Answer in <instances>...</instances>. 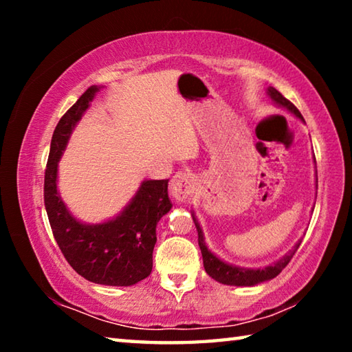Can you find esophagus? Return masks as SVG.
Returning <instances> with one entry per match:
<instances>
[{
	"mask_svg": "<svg viewBox=\"0 0 352 352\" xmlns=\"http://www.w3.org/2000/svg\"><path fill=\"white\" fill-rule=\"evenodd\" d=\"M195 178L189 172H178L170 180V194L178 201H184L190 197L195 189Z\"/></svg>",
	"mask_w": 352,
	"mask_h": 352,
	"instance_id": "esophagus-1",
	"label": "esophagus"
}]
</instances>
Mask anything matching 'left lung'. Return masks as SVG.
<instances>
[{"mask_svg": "<svg viewBox=\"0 0 352 352\" xmlns=\"http://www.w3.org/2000/svg\"><path fill=\"white\" fill-rule=\"evenodd\" d=\"M269 96L275 100L278 105L284 107V109H287L289 111L294 113L295 116H298L300 119H302L300 110L296 109V107L290 102L289 99H285L281 93H279L276 88L270 87L269 88ZM305 121V119H302ZM194 222L195 226H197V233H199V245L201 250V258H204V267L208 275H210L212 279H216V281L226 284V285H256L259 283H264V281H269V279L276 278L279 273L283 272V269H285V265L289 264L290 259L294 258L295 252L300 247L301 241L296 243L295 248L289 252L287 254L284 256L283 259H279L278 262H275L273 265L265 267V269H256V270H250V269H241V267H234V265H230L226 264V262L220 261L219 258H216L210 250L206 248L205 245V239H204V231H201L200 225L197 223V220L194 217Z\"/></svg>", "mask_w": 352, "mask_h": 352, "instance_id": "8db88e82", "label": "left lung"}]
</instances>
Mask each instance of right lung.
Instances as JSON below:
<instances>
[{"instance_id":"add662e5","label":"right lung","mask_w":352,"mask_h":352,"mask_svg":"<svg viewBox=\"0 0 352 352\" xmlns=\"http://www.w3.org/2000/svg\"><path fill=\"white\" fill-rule=\"evenodd\" d=\"M98 90L94 85L88 88L57 124L45 170V208L58 248L80 276L104 285H133L152 272L157 223L172 208L169 180L144 182L126 210L99 225L76 220L57 192V163Z\"/></svg>"}]
</instances>
